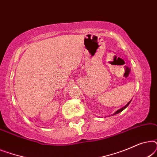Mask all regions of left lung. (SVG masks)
<instances>
[{"mask_svg":"<svg viewBox=\"0 0 157 157\" xmlns=\"http://www.w3.org/2000/svg\"><path fill=\"white\" fill-rule=\"evenodd\" d=\"M131 101H132V100H131V101H129V102H128V104H126L125 106H124V107H123V108H121V109H119V110H117V111H116V112H115L114 113H113V115L117 114V113H120V112H121V111H123V110H124V109H125L126 108V107H127V106H128V105H129V104H130V103H131Z\"/></svg>","mask_w":157,"mask_h":157,"instance_id":"1","label":"left lung"}]
</instances>
